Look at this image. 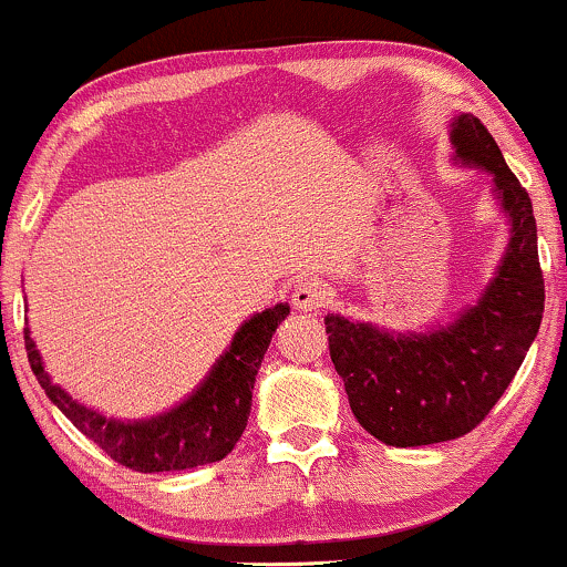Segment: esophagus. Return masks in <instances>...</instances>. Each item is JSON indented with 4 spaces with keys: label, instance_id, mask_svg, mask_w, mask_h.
Listing matches in <instances>:
<instances>
[{
    "label": "esophagus",
    "instance_id": "esophagus-1",
    "mask_svg": "<svg viewBox=\"0 0 567 567\" xmlns=\"http://www.w3.org/2000/svg\"><path fill=\"white\" fill-rule=\"evenodd\" d=\"M326 297H329V291H326V284L321 281H302L295 286V291H291V302H295V308L305 312L321 310L326 305Z\"/></svg>",
    "mask_w": 567,
    "mask_h": 567
}]
</instances>
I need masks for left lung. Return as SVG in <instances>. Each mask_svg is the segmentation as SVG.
<instances>
[{"label":"left lung","mask_w":567,"mask_h":567,"mask_svg":"<svg viewBox=\"0 0 567 567\" xmlns=\"http://www.w3.org/2000/svg\"><path fill=\"white\" fill-rule=\"evenodd\" d=\"M462 164L483 166L509 217V244L475 308L427 334H390L371 323L326 316L329 352L352 414L395 449L454 441L488 416L525 361L544 316L536 217L496 140L470 113L454 118Z\"/></svg>","instance_id":"8db88e82"}]
</instances>
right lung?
<instances>
[{"mask_svg":"<svg viewBox=\"0 0 567 567\" xmlns=\"http://www.w3.org/2000/svg\"><path fill=\"white\" fill-rule=\"evenodd\" d=\"M289 316V305H276L249 321L233 337L230 348L212 365L202 388L175 405L166 414L140 419V422H116L97 411L76 403L65 390H60L44 371L29 326L23 329L25 355L33 377L52 403L71 419L79 432L109 454L113 462L135 472H177L193 470L225 458L244 435L251 411L257 369L262 365L278 323Z\"/></svg>","mask_w":567,"mask_h":567,"instance_id":"obj_1","label":"right lung"}]
</instances>
